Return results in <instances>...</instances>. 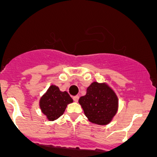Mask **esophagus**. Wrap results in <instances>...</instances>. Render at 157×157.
<instances>
[{
    "mask_svg": "<svg viewBox=\"0 0 157 157\" xmlns=\"http://www.w3.org/2000/svg\"><path fill=\"white\" fill-rule=\"evenodd\" d=\"M73 99H74V100L75 101V102H77V101H78V99H79V96H74V97H73Z\"/></svg>",
    "mask_w": 157,
    "mask_h": 157,
    "instance_id": "1",
    "label": "esophagus"
}]
</instances>
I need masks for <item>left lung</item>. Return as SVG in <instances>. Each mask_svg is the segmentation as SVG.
Returning a JSON list of instances; mask_svg holds the SVG:
<instances>
[{"mask_svg":"<svg viewBox=\"0 0 157 157\" xmlns=\"http://www.w3.org/2000/svg\"><path fill=\"white\" fill-rule=\"evenodd\" d=\"M79 103L89 121L99 125L109 124L118 109V96L106 83L93 82Z\"/></svg>","mask_w":157,"mask_h":157,"instance_id":"obj_1","label":"left lung"}]
</instances>
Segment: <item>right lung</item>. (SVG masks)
<instances>
[{
  "label": "right lung",
  "instance_id": "1",
  "mask_svg": "<svg viewBox=\"0 0 157 157\" xmlns=\"http://www.w3.org/2000/svg\"><path fill=\"white\" fill-rule=\"evenodd\" d=\"M71 102L73 99L67 91H61L58 86L52 84L40 98L39 107L48 121H55L64 114Z\"/></svg>",
  "mask_w": 157,
  "mask_h": 157
}]
</instances>
